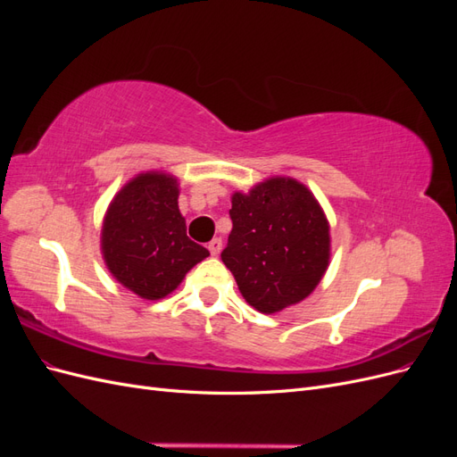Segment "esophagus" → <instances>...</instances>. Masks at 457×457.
Masks as SVG:
<instances>
[{
    "label": "esophagus",
    "instance_id": "1",
    "mask_svg": "<svg viewBox=\"0 0 457 457\" xmlns=\"http://www.w3.org/2000/svg\"><path fill=\"white\" fill-rule=\"evenodd\" d=\"M207 250H210V253L213 257H217L220 253V250H223V242H220V238H213L210 244H207Z\"/></svg>",
    "mask_w": 457,
    "mask_h": 457
}]
</instances>
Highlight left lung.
<instances>
[{"label":"left lung","mask_w":457,"mask_h":457,"mask_svg":"<svg viewBox=\"0 0 457 457\" xmlns=\"http://www.w3.org/2000/svg\"><path fill=\"white\" fill-rule=\"evenodd\" d=\"M232 230L220 259L242 297L274 314L297 305L320 284L331 257L320 202L292 177H269L230 196Z\"/></svg>","instance_id":"obj_1"}]
</instances>
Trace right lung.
I'll return each mask as SVG.
<instances>
[{
    "label": "right lung",
    "instance_id": "right-lung-1",
    "mask_svg": "<svg viewBox=\"0 0 457 457\" xmlns=\"http://www.w3.org/2000/svg\"><path fill=\"white\" fill-rule=\"evenodd\" d=\"M177 200L175 175L145 171L116 192L103 219L101 253L106 269L146 301L168 297L187 272L210 255L187 237Z\"/></svg>",
    "mask_w": 457,
    "mask_h": 457
}]
</instances>
